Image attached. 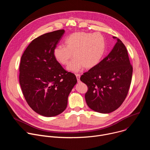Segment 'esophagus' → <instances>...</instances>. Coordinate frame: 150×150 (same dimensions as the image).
Here are the masks:
<instances>
[{
	"instance_id": "obj_1",
	"label": "esophagus",
	"mask_w": 150,
	"mask_h": 150,
	"mask_svg": "<svg viewBox=\"0 0 150 150\" xmlns=\"http://www.w3.org/2000/svg\"><path fill=\"white\" fill-rule=\"evenodd\" d=\"M75 75H76L77 81H78V82H79V81H80V76H81L80 74H75Z\"/></svg>"
}]
</instances>
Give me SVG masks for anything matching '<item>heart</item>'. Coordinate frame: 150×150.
I'll list each match as a JSON object with an SVG mask.
<instances>
[{
	"label": "heart",
	"mask_w": 150,
	"mask_h": 150,
	"mask_svg": "<svg viewBox=\"0 0 150 150\" xmlns=\"http://www.w3.org/2000/svg\"><path fill=\"white\" fill-rule=\"evenodd\" d=\"M65 46H56L53 50L56 60L62 65H67L68 70L78 72L82 67L90 69L100 63L105 51V41L100 33L76 32L65 40Z\"/></svg>",
	"instance_id": "b5f03b06"
}]
</instances>
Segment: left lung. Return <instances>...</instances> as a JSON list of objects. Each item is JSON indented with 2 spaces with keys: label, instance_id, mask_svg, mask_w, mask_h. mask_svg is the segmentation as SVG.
Returning a JSON list of instances; mask_svg holds the SVG:
<instances>
[{
  "label": "left lung",
  "instance_id": "8db88e82",
  "mask_svg": "<svg viewBox=\"0 0 150 150\" xmlns=\"http://www.w3.org/2000/svg\"><path fill=\"white\" fill-rule=\"evenodd\" d=\"M113 38L117 42L110 53L80 78L88 87L85 94L88 106L101 113H109L119 108L132 81L133 68L127 49L120 39Z\"/></svg>",
  "mask_w": 150,
  "mask_h": 150
}]
</instances>
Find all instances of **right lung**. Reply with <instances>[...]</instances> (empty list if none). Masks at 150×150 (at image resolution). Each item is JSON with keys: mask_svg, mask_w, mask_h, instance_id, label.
<instances>
[{"mask_svg": "<svg viewBox=\"0 0 150 150\" xmlns=\"http://www.w3.org/2000/svg\"><path fill=\"white\" fill-rule=\"evenodd\" d=\"M65 33L59 30L34 39L21 57L19 83L30 108L40 115L52 117L65 110L77 79L54 59L53 50Z\"/></svg>", "mask_w": 150, "mask_h": 150, "instance_id": "right-lung-1", "label": "right lung"}]
</instances>
